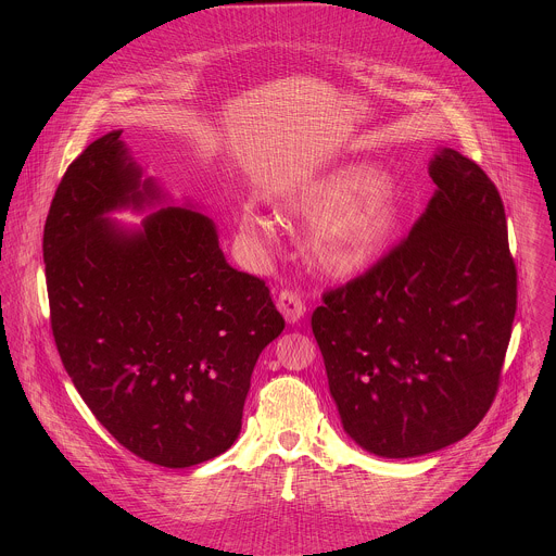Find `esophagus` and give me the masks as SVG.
Listing matches in <instances>:
<instances>
[{
    "label": "esophagus",
    "mask_w": 556,
    "mask_h": 556,
    "mask_svg": "<svg viewBox=\"0 0 556 556\" xmlns=\"http://www.w3.org/2000/svg\"><path fill=\"white\" fill-rule=\"evenodd\" d=\"M276 306H278V311L282 313V317L287 318V323H298L300 318L304 317V313H306L304 300L300 298V293H295V291H291V289H282V291L278 293Z\"/></svg>",
    "instance_id": "34e87169"
}]
</instances>
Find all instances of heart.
<instances>
[{"label": "heart", "mask_w": 556, "mask_h": 556, "mask_svg": "<svg viewBox=\"0 0 556 556\" xmlns=\"http://www.w3.org/2000/svg\"><path fill=\"white\" fill-rule=\"evenodd\" d=\"M285 212L313 225L304 243L308 261L331 278H351L379 258L396 233L400 199L394 184L370 164H340L293 190ZM248 236H276L271 218L248 210L241 218Z\"/></svg>", "instance_id": "b5f03b06"}]
</instances>
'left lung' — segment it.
<instances>
[{
	"label": "left lung",
	"mask_w": 556,
	"mask_h": 556,
	"mask_svg": "<svg viewBox=\"0 0 556 556\" xmlns=\"http://www.w3.org/2000/svg\"><path fill=\"white\" fill-rule=\"evenodd\" d=\"M434 197L406 238L323 293L313 333L349 437L413 458L465 439L492 406L518 271L494 181L443 148Z\"/></svg>",
	"instance_id": "1"
}]
</instances>
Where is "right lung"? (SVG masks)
<instances>
[{
    "mask_svg": "<svg viewBox=\"0 0 556 556\" xmlns=\"http://www.w3.org/2000/svg\"><path fill=\"white\" fill-rule=\"evenodd\" d=\"M119 130L66 168L45 223L51 329L77 392L135 456L166 469L227 452L250 377L285 318L233 269L214 223L166 207L126 233L102 214L154 197Z\"/></svg>",
    "mask_w": 556,
    "mask_h": 556,
    "instance_id": "obj_1",
    "label": "right lung"
}]
</instances>
